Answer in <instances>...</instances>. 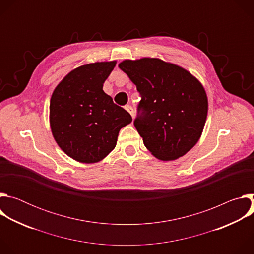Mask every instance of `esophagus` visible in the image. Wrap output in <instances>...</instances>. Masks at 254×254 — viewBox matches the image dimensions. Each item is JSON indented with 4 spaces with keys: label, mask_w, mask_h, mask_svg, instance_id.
Masks as SVG:
<instances>
[{
    "label": "esophagus",
    "mask_w": 254,
    "mask_h": 254,
    "mask_svg": "<svg viewBox=\"0 0 254 254\" xmlns=\"http://www.w3.org/2000/svg\"><path fill=\"white\" fill-rule=\"evenodd\" d=\"M125 108H126V111H127V112L131 116V118L133 119V118H134V111H133V108H132L130 105H126Z\"/></svg>",
    "instance_id": "obj_1"
}]
</instances>
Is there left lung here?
<instances>
[{"mask_svg": "<svg viewBox=\"0 0 254 254\" xmlns=\"http://www.w3.org/2000/svg\"><path fill=\"white\" fill-rule=\"evenodd\" d=\"M141 99L134 127L150 153L161 161L186 155L200 139L208 114L202 83L185 68L160 58L119 64Z\"/></svg>", "mask_w": 254, "mask_h": 254, "instance_id": "1", "label": "left lung"}]
</instances>
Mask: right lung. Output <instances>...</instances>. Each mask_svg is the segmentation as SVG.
Segmentation results:
<instances>
[{"mask_svg": "<svg viewBox=\"0 0 254 254\" xmlns=\"http://www.w3.org/2000/svg\"><path fill=\"white\" fill-rule=\"evenodd\" d=\"M116 64L114 60L79 66L71 70L52 93V135L59 148L79 163L103 160L116 148L121 128L132 121L102 90Z\"/></svg>", "mask_w": 254, "mask_h": 254, "instance_id": "1", "label": "right lung"}]
</instances>
